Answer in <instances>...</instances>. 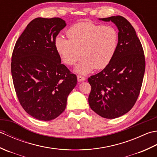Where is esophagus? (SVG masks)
<instances>
[{"label":"esophagus","mask_w":157,"mask_h":157,"mask_svg":"<svg viewBox=\"0 0 157 157\" xmlns=\"http://www.w3.org/2000/svg\"><path fill=\"white\" fill-rule=\"evenodd\" d=\"M77 78H78V81L79 82H84L86 80V78H84V76H82L80 75H78L77 76Z\"/></svg>","instance_id":"esophagus-1"}]
</instances>
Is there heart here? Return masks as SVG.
<instances>
[{"instance_id": "obj_1", "label": "heart", "mask_w": 157, "mask_h": 157, "mask_svg": "<svg viewBox=\"0 0 157 157\" xmlns=\"http://www.w3.org/2000/svg\"><path fill=\"white\" fill-rule=\"evenodd\" d=\"M66 34L69 40L56 38V50L68 65H74L82 55V61L75 67V71L81 74H87L94 68L106 67L118 47V32L112 26L82 21L71 26Z\"/></svg>"}]
</instances>
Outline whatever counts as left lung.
<instances>
[{
  "label": "left lung",
  "mask_w": 157,
  "mask_h": 157,
  "mask_svg": "<svg viewBox=\"0 0 157 157\" xmlns=\"http://www.w3.org/2000/svg\"><path fill=\"white\" fill-rule=\"evenodd\" d=\"M112 21L119 30V44L106 67L88 79L92 111L102 117L115 119L129 111L140 92L145 71L144 51L134 28L122 16L99 19Z\"/></svg>",
  "instance_id": "1"
}]
</instances>
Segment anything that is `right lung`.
Listing matches in <instances>:
<instances>
[{
    "label": "right lung",
    "instance_id": "1",
    "mask_svg": "<svg viewBox=\"0 0 157 157\" xmlns=\"http://www.w3.org/2000/svg\"><path fill=\"white\" fill-rule=\"evenodd\" d=\"M59 18L38 17L29 23L13 49L11 74L20 104L29 115L51 121L65 111L77 77L61 64L56 37L66 26Z\"/></svg>",
    "mask_w": 157,
    "mask_h": 157
}]
</instances>
